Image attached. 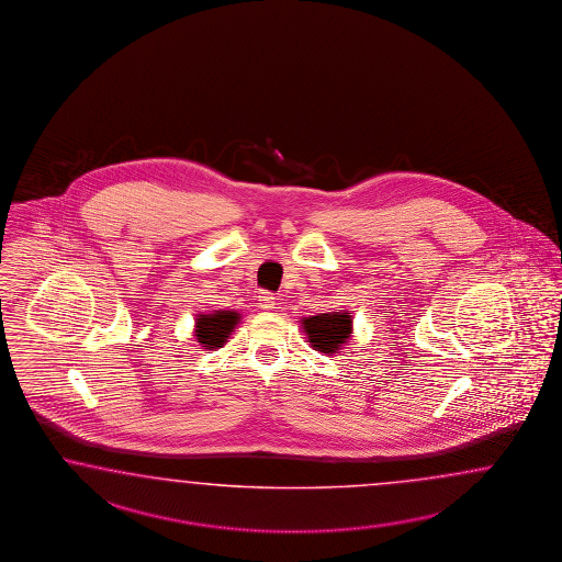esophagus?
<instances>
[{
  "instance_id": "1",
  "label": "esophagus",
  "mask_w": 562,
  "mask_h": 562,
  "mask_svg": "<svg viewBox=\"0 0 562 562\" xmlns=\"http://www.w3.org/2000/svg\"><path fill=\"white\" fill-rule=\"evenodd\" d=\"M259 304H261V308H266V311L276 308V296L270 294V292H261V296H259Z\"/></svg>"
}]
</instances>
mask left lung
Masks as SVG:
<instances>
[{
	"label": "left lung",
	"instance_id": "1",
	"mask_svg": "<svg viewBox=\"0 0 562 562\" xmlns=\"http://www.w3.org/2000/svg\"><path fill=\"white\" fill-rule=\"evenodd\" d=\"M303 329L313 348L319 349L323 353H337V349L346 346L351 334V315L321 313L303 319Z\"/></svg>",
	"mask_w": 562,
	"mask_h": 562
}]
</instances>
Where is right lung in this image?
I'll return each instance as SVG.
<instances>
[{
    "mask_svg": "<svg viewBox=\"0 0 562 562\" xmlns=\"http://www.w3.org/2000/svg\"><path fill=\"white\" fill-rule=\"evenodd\" d=\"M237 321L239 315L235 311H216L213 315H200L196 319L198 344H202L204 349L223 348Z\"/></svg>",
    "mask_w": 562,
    "mask_h": 562,
    "instance_id": "add662e5",
    "label": "right lung"
}]
</instances>
